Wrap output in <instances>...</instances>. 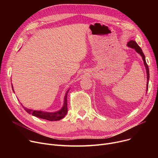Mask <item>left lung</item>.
Here are the masks:
<instances>
[{
    "instance_id": "8db88e82",
    "label": "left lung",
    "mask_w": 158,
    "mask_h": 158,
    "mask_svg": "<svg viewBox=\"0 0 158 158\" xmlns=\"http://www.w3.org/2000/svg\"><path fill=\"white\" fill-rule=\"evenodd\" d=\"M127 46L131 47V48H135V51L139 53L141 56H142V59L143 60V62H144V64H145V66L146 68V70H147V90H148V81H149V69H148V66L147 64V62L145 61V55L142 51V48H141L139 45L136 44V42L135 41H133V40H130L129 42L127 43Z\"/></svg>"
}]
</instances>
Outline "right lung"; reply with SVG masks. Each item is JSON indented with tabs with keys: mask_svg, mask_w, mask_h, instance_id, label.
<instances>
[{
	"mask_svg": "<svg viewBox=\"0 0 158 158\" xmlns=\"http://www.w3.org/2000/svg\"><path fill=\"white\" fill-rule=\"evenodd\" d=\"M13 88V86H12ZM66 92L64 99V104L62 107V109L60 111H58L57 112L54 113H47V112H44L42 111H36V110H31L29 109L26 108V107H23V109L26 110L28 113L31 114L32 115L35 116V117L47 120L49 121H57V120H60L64 118L65 117V115L68 112V107H67V94L69 92Z\"/></svg>",
	"mask_w": 158,
	"mask_h": 158,
	"instance_id": "1",
	"label": "right lung"
}]
</instances>
